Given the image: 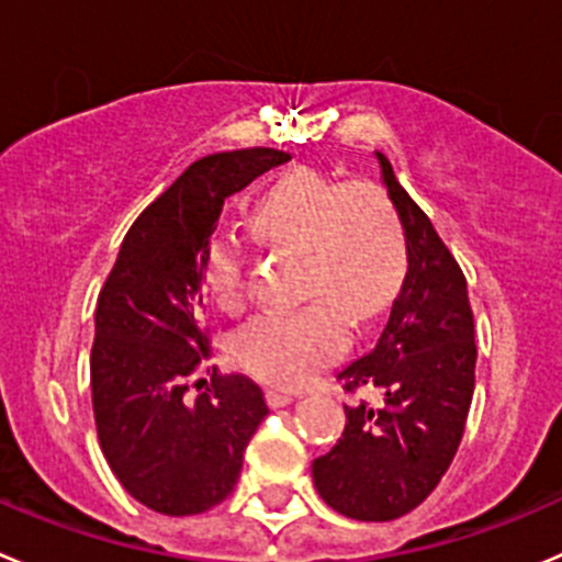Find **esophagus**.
Instances as JSON below:
<instances>
[{"instance_id": "1", "label": "esophagus", "mask_w": 562, "mask_h": 562, "mask_svg": "<svg viewBox=\"0 0 562 562\" xmlns=\"http://www.w3.org/2000/svg\"><path fill=\"white\" fill-rule=\"evenodd\" d=\"M293 397H296V392L285 390V386H269V390H266V401H269L271 408L288 406V403H291Z\"/></svg>"}]
</instances>
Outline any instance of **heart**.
<instances>
[{
	"label": "heart",
	"instance_id": "obj_1",
	"mask_svg": "<svg viewBox=\"0 0 562 562\" xmlns=\"http://www.w3.org/2000/svg\"><path fill=\"white\" fill-rule=\"evenodd\" d=\"M255 236L302 258V293L315 302L266 310L238 329L236 359L271 384H299L340 357L348 324L384 315L406 269V238L390 198L370 181L337 183L313 170L282 176L249 214ZM247 249L236 236H214L200 274L225 313L247 302Z\"/></svg>",
	"mask_w": 562,
	"mask_h": 562
}]
</instances>
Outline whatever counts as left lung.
Listing matches in <instances>:
<instances>
[{
	"label": "left lung",
	"instance_id": "left-lung-1",
	"mask_svg": "<svg viewBox=\"0 0 562 562\" xmlns=\"http://www.w3.org/2000/svg\"><path fill=\"white\" fill-rule=\"evenodd\" d=\"M375 156L401 216L408 269L375 348L337 379L346 392L375 386L384 403L342 406V437L313 461L324 503L359 521L397 519L439 486L464 437L477 359L459 260L397 183L390 159Z\"/></svg>",
	"mask_w": 562,
	"mask_h": 562
}]
</instances>
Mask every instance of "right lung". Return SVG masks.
<instances>
[{"label":"right lung","instance_id":"right-lung-1","mask_svg":"<svg viewBox=\"0 0 562 562\" xmlns=\"http://www.w3.org/2000/svg\"><path fill=\"white\" fill-rule=\"evenodd\" d=\"M291 154L244 148L205 156L128 227L98 293L90 351L98 445L125 492L165 516L227 499L244 450L269 414L263 392L211 368L203 326V252L231 194Z\"/></svg>","mask_w":562,"mask_h":562}]
</instances>
